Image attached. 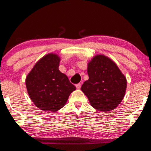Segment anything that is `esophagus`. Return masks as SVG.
<instances>
[{"mask_svg": "<svg viewBox=\"0 0 151 151\" xmlns=\"http://www.w3.org/2000/svg\"><path fill=\"white\" fill-rule=\"evenodd\" d=\"M81 87V85L80 83L76 84V88H77V89H80Z\"/></svg>", "mask_w": 151, "mask_h": 151, "instance_id": "esophagus-1", "label": "esophagus"}]
</instances>
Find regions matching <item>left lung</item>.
Here are the masks:
<instances>
[{
  "label": "left lung",
  "instance_id": "left-lung-1",
  "mask_svg": "<svg viewBox=\"0 0 151 151\" xmlns=\"http://www.w3.org/2000/svg\"><path fill=\"white\" fill-rule=\"evenodd\" d=\"M88 80L81 86L91 105L104 112L116 109L127 90V78L114 61L97 55L88 63Z\"/></svg>",
  "mask_w": 151,
  "mask_h": 151
}]
</instances>
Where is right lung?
<instances>
[{"instance_id": "right-lung-1", "label": "right lung", "mask_w": 151, "mask_h": 151, "mask_svg": "<svg viewBox=\"0 0 151 151\" xmlns=\"http://www.w3.org/2000/svg\"><path fill=\"white\" fill-rule=\"evenodd\" d=\"M60 58L49 53L33 66L26 77L28 94L35 106L43 111L57 112L65 105L76 87L58 70Z\"/></svg>"}]
</instances>
